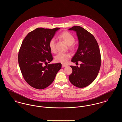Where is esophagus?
<instances>
[{
  "instance_id": "obj_1",
  "label": "esophagus",
  "mask_w": 122,
  "mask_h": 122,
  "mask_svg": "<svg viewBox=\"0 0 122 122\" xmlns=\"http://www.w3.org/2000/svg\"><path fill=\"white\" fill-rule=\"evenodd\" d=\"M62 67H66V66H67V65H66V64H62Z\"/></svg>"
}]
</instances>
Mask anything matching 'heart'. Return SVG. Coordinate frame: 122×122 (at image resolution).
Returning <instances> with one entry per match:
<instances>
[{
  "instance_id": "1",
  "label": "heart",
  "mask_w": 122,
  "mask_h": 122,
  "mask_svg": "<svg viewBox=\"0 0 122 122\" xmlns=\"http://www.w3.org/2000/svg\"><path fill=\"white\" fill-rule=\"evenodd\" d=\"M58 38L64 41L67 45L71 46L75 42V39L74 36L69 32L64 31L61 33L58 36ZM49 46L50 50L53 53L56 52L55 47V40L54 38H52L50 40L49 43ZM74 48V46L71 47ZM70 58V55L68 53H59L55 57V60L58 63L62 64H65L67 62L69 58Z\"/></svg>"
}]
</instances>
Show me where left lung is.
Listing matches in <instances>:
<instances>
[{"mask_svg":"<svg viewBox=\"0 0 122 122\" xmlns=\"http://www.w3.org/2000/svg\"><path fill=\"white\" fill-rule=\"evenodd\" d=\"M69 30L76 31L79 41L78 49L71 62H81L79 67L70 66L73 71L69 80L75 86L84 88L90 85L98 74L101 64L99 47L93 35L84 28L74 26Z\"/></svg>","mask_w":122,"mask_h":122,"instance_id":"left-lung-1","label":"left lung"}]
</instances>
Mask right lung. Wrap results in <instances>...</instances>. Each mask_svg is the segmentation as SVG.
<instances>
[{"label":"right lung","mask_w":122,"mask_h":122,"mask_svg":"<svg viewBox=\"0 0 122 122\" xmlns=\"http://www.w3.org/2000/svg\"><path fill=\"white\" fill-rule=\"evenodd\" d=\"M60 29L37 28L25 36L18 54V62L22 76L31 86L43 89L50 85L58 71L60 63L47 64L52 60L49 43ZM47 64L46 66L44 64Z\"/></svg>","instance_id":"obj_1"}]
</instances>
